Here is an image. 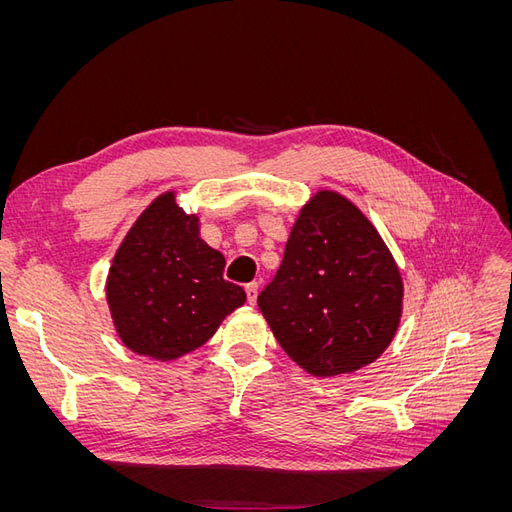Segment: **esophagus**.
<instances>
[{"mask_svg": "<svg viewBox=\"0 0 512 512\" xmlns=\"http://www.w3.org/2000/svg\"><path fill=\"white\" fill-rule=\"evenodd\" d=\"M245 294H247V303L254 305L256 303V297H258V282H252L245 286Z\"/></svg>", "mask_w": 512, "mask_h": 512, "instance_id": "34e87169", "label": "esophagus"}]
</instances>
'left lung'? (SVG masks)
Returning <instances> with one entry per match:
<instances>
[{
	"instance_id": "left-lung-1",
	"label": "left lung",
	"mask_w": 512,
	"mask_h": 512,
	"mask_svg": "<svg viewBox=\"0 0 512 512\" xmlns=\"http://www.w3.org/2000/svg\"><path fill=\"white\" fill-rule=\"evenodd\" d=\"M404 286L376 228L344 196L303 207L258 307L290 359L312 376L374 363L391 344Z\"/></svg>"
}]
</instances>
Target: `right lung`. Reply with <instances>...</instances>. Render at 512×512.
I'll use <instances>...</instances> for the list:
<instances>
[{
    "label": "right lung",
    "mask_w": 512,
    "mask_h": 512,
    "mask_svg": "<svg viewBox=\"0 0 512 512\" xmlns=\"http://www.w3.org/2000/svg\"><path fill=\"white\" fill-rule=\"evenodd\" d=\"M224 265L175 194L158 196L123 239L108 273L106 299L121 342L160 361L203 346L245 301L243 288L224 280Z\"/></svg>",
    "instance_id": "obj_1"
}]
</instances>
